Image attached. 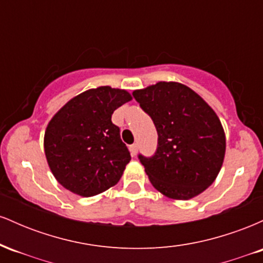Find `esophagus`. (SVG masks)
Returning <instances> with one entry per match:
<instances>
[{"mask_svg":"<svg viewBox=\"0 0 263 263\" xmlns=\"http://www.w3.org/2000/svg\"><path fill=\"white\" fill-rule=\"evenodd\" d=\"M129 152H131V156H136L137 155V152H138V146L137 144H131V146H129Z\"/></svg>","mask_w":263,"mask_h":263,"instance_id":"esophagus-1","label":"esophagus"}]
</instances>
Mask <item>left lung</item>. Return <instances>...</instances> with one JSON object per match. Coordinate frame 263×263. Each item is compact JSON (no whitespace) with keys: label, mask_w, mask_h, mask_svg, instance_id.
Segmentation results:
<instances>
[{"label":"left lung","mask_w":263,"mask_h":263,"mask_svg":"<svg viewBox=\"0 0 263 263\" xmlns=\"http://www.w3.org/2000/svg\"><path fill=\"white\" fill-rule=\"evenodd\" d=\"M132 95L158 134L155 156H138L152 185L174 200L203 193L216 179L225 157V132L215 111L176 81H159Z\"/></svg>","instance_id":"left-lung-1"}]
</instances>
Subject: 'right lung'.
Listing matches in <instances>:
<instances>
[{
	"instance_id": "obj_1",
	"label": "right lung",
	"mask_w": 263,
	"mask_h": 263,
	"mask_svg": "<svg viewBox=\"0 0 263 263\" xmlns=\"http://www.w3.org/2000/svg\"><path fill=\"white\" fill-rule=\"evenodd\" d=\"M131 100L126 90L99 86L77 95L52 117L45 128L44 153L65 189L87 198L119 182L131 156L111 116Z\"/></svg>"
}]
</instances>
